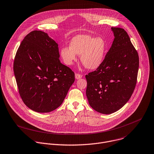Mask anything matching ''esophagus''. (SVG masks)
Masks as SVG:
<instances>
[{
	"label": "esophagus",
	"mask_w": 154,
	"mask_h": 154,
	"mask_svg": "<svg viewBox=\"0 0 154 154\" xmlns=\"http://www.w3.org/2000/svg\"><path fill=\"white\" fill-rule=\"evenodd\" d=\"M75 77L76 79H79L82 77V75L80 74H79V73H75Z\"/></svg>",
	"instance_id": "1"
}]
</instances>
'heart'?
Segmentation results:
<instances>
[{
    "instance_id": "b5f03b06",
    "label": "heart",
    "mask_w": 154,
    "mask_h": 154,
    "mask_svg": "<svg viewBox=\"0 0 154 154\" xmlns=\"http://www.w3.org/2000/svg\"><path fill=\"white\" fill-rule=\"evenodd\" d=\"M106 49V43L101 37L94 38L88 35L74 37L70 47L61 49L60 55L67 65H71L77 60V54L81 55L83 65L88 69H96L102 63Z\"/></svg>"
}]
</instances>
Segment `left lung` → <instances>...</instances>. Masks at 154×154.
Instances as JSON below:
<instances>
[{"label":"left lung","mask_w":154,"mask_h":154,"mask_svg":"<svg viewBox=\"0 0 154 154\" xmlns=\"http://www.w3.org/2000/svg\"><path fill=\"white\" fill-rule=\"evenodd\" d=\"M114 39L101 64L85 77L89 105L98 112L109 114L121 109L136 86L139 57L127 32L112 27Z\"/></svg>","instance_id":"obj_1"}]
</instances>
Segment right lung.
<instances>
[{"label":"right lung","mask_w":154,"mask_h":154,"mask_svg":"<svg viewBox=\"0 0 154 154\" xmlns=\"http://www.w3.org/2000/svg\"><path fill=\"white\" fill-rule=\"evenodd\" d=\"M59 57L58 44L42 31L28 34L17 51L13 69L19 92L32 111L56 109L75 80L74 72Z\"/></svg>","instance_id":"1"}]
</instances>
